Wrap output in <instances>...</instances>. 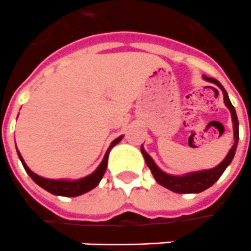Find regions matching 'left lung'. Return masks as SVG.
<instances>
[{
	"label": "left lung",
	"mask_w": 251,
	"mask_h": 251,
	"mask_svg": "<svg viewBox=\"0 0 251 251\" xmlns=\"http://www.w3.org/2000/svg\"><path fill=\"white\" fill-rule=\"evenodd\" d=\"M203 79L207 82H211L217 85L218 88L224 93V101L225 105L227 106V109L231 113V120H233V129H234V145L231 146V149L229 150L227 155L225 157L222 162L215 166L213 169H207V170H201V172H194V173H187L183 176H172L168 173L162 172L161 169L154 163L153 158L150 157L149 154L145 151V149L141 146V151L144 155L146 165L149 166L150 172L153 173V177L155 178V181L162 185L163 187H166L169 190H172L174 193H179V194H189V193H201L206 190L207 187L213 186L217 179L222 176V173L225 172V169L229 166L233 158H234L235 150H237V145H238V138H239V131H238V118H237V113H235L234 106L231 105V102L229 100L227 93L224 89V86L221 85L215 78H209L203 75ZM217 90V89H215ZM218 93V90H217Z\"/></svg>",
	"instance_id": "obj_1"
}]
</instances>
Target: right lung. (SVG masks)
<instances>
[{
  "label": "right lung",
  "mask_w": 251,
  "mask_h": 251,
  "mask_svg": "<svg viewBox=\"0 0 251 251\" xmlns=\"http://www.w3.org/2000/svg\"><path fill=\"white\" fill-rule=\"evenodd\" d=\"M121 140H122V135L111 142L106 154H105V157L102 159V162L100 163V166H98L92 174H89V176H86V177L83 178H79V179H74V181H69V179H48V178L40 177V176H37L36 173H33L30 169L27 168V165L25 163L24 158H22V155L20 154V151H17V153H18V157L21 159L24 168H25L27 174L30 176L31 179H33L37 185H40L42 189H45L46 192L51 193V194H54V196L77 197L90 192L92 189H94V187L100 183V181H101L102 177H103V174L106 172L109 151H110L111 148L116 146Z\"/></svg>",
  "instance_id": "right-lung-1"
}]
</instances>
